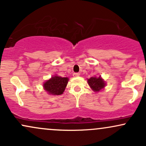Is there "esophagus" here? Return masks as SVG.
Here are the masks:
<instances>
[{
	"label": "esophagus",
	"mask_w": 146,
	"mask_h": 146,
	"mask_svg": "<svg viewBox=\"0 0 146 146\" xmlns=\"http://www.w3.org/2000/svg\"><path fill=\"white\" fill-rule=\"evenodd\" d=\"M73 76H74V77H78V76H80V73H73Z\"/></svg>",
	"instance_id": "obj_1"
}]
</instances>
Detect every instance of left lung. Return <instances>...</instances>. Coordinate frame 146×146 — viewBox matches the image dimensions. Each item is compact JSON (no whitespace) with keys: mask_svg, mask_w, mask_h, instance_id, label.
<instances>
[{"mask_svg":"<svg viewBox=\"0 0 146 146\" xmlns=\"http://www.w3.org/2000/svg\"><path fill=\"white\" fill-rule=\"evenodd\" d=\"M88 84L90 88L95 92L100 91L106 86L104 80L101 78V76H100L99 78L91 77L90 78L88 79Z\"/></svg>","mask_w":146,"mask_h":146,"instance_id":"left-lung-1","label":"left lung"}]
</instances>
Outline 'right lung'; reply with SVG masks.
Segmentation results:
<instances>
[{
    "label": "right lung",
    "instance_id": "right-lung-1",
    "mask_svg": "<svg viewBox=\"0 0 146 146\" xmlns=\"http://www.w3.org/2000/svg\"><path fill=\"white\" fill-rule=\"evenodd\" d=\"M68 78L55 75L44 83L43 87L46 93L52 95H60L63 93L68 84Z\"/></svg>",
    "mask_w": 146,
    "mask_h": 146
}]
</instances>
